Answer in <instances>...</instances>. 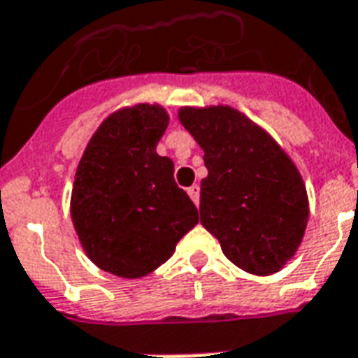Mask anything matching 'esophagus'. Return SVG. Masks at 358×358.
Wrapping results in <instances>:
<instances>
[{"label":"esophagus","mask_w":358,"mask_h":358,"mask_svg":"<svg viewBox=\"0 0 358 358\" xmlns=\"http://www.w3.org/2000/svg\"><path fill=\"white\" fill-rule=\"evenodd\" d=\"M199 186L197 184H193L192 187H187V195L192 197V201L195 203V205H199Z\"/></svg>","instance_id":"esophagus-1"}]
</instances>
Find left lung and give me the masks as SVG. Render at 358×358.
<instances>
[{
    "label": "left lung",
    "mask_w": 358,
    "mask_h": 358,
    "mask_svg": "<svg viewBox=\"0 0 358 358\" xmlns=\"http://www.w3.org/2000/svg\"><path fill=\"white\" fill-rule=\"evenodd\" d=\"M178 119L205 152L201 224L243 271L277 273L298 250L309 218L306 184L292 159L229 106L182 108Z\"/></svg>",
    "instance_id": "8db88e82"
}]
</instances>
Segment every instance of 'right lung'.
I'll return each instance as SVG.
<instances>
[{
  "instance_id": "add662e5",
  "label": "right lung",
  "mask_w": 358,
  "mask_h": 358,
  "mask_svg": "<svg viewBox=\"0 0 358 358\" xmlns=\"http://www.w3.org/2000/svg\"><path fill=\"white\" fill-rule=\"evenodd\" d=\"M169 113L123 108L85 148L71 189V222L94 266L138 279L165 264L199 213L174 182V163L155 152Z\"/></svg>"
}]
</instances>
